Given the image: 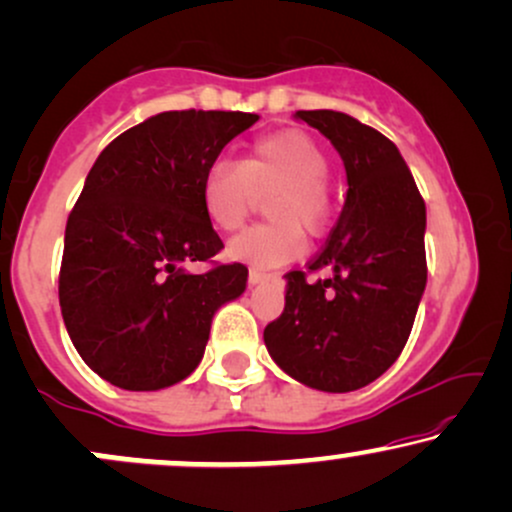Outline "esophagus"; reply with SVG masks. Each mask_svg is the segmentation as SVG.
Instances as JSON below:
<instances>
[{"label":"esophagus","instance_id":"obj_1","mask_svg":"<svg viewBox=\"0 0 512 512\" xmlns=\"http://www.w3.org/2000/svg\"><path fill=\"white\" fill-rule=\"evenodd\" d=\"M266 278H270L268 270L249 268V285H256V282H261V280H266Z\"/></svg>","mask_w":512,"mask_h":512}]
</instances>
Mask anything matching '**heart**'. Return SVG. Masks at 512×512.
<instances>
[{
    "instance_id": "heart-1",
    "label": "heart",
    "mask_w": 512,
    "mask_h": 512,
    "mask_svg": "<svg viewBox=\"0 0 512 512\" xmlns=\"http://www.w3.org/2000/svg\"><path fill=\"white\" fill-rule=\"evenodd\" d=\"M330 158L316 138L299 129L261 136L246 148L242 162L218 160L201 184V203L220 232H237L267 196L268 222L234 237L227 254L256 266H282L304 254V232L321 234L333 218L328 184Z\"/></svg>"
}]
</instances>
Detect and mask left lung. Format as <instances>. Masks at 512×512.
Wrapping results in <instances>:
<instances>
[{"instance_id": "obj_1", "label": "left lung", "mask_w": 512, "mask_h": 512, "mask_svg": "<svg viewBox=\"0 0 512 512\" xmlns=\"http://www.w3.org/2000/svg\"><path fill=\"white\" fill-rule=\"evenodd\" d=\"M347 170V201L326 246L290 270L285 311L263 330L270 357L304 386L350 393L386 374L426 287V206L395 143L350 114L299 110ZM329 270L328 279L306 274Z\"/></svg>"}]
</instances>
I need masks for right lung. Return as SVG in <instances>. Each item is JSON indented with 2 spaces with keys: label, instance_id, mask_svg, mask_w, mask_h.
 <instances>
[{
  "label": "right lung",
  "instance_id": "add662e5",
  "mask_svg": "<svg viewBox=\"0 0 512 512\" xmlns=\"http://www.w3.org/2000/svg\"><path fill=\"white\" fill-rule=\"evenodd\" d=\"M258 122L222 110L162 112L119 134L66 220L59 306L76 352L124 390H160L201 362L213 314L246 287L201 203L220 150ZM208 262L196 276L185 266Z\"/></svg>",
  "mask_w": 512,
  "mask_h": 512
}]
</instances>
